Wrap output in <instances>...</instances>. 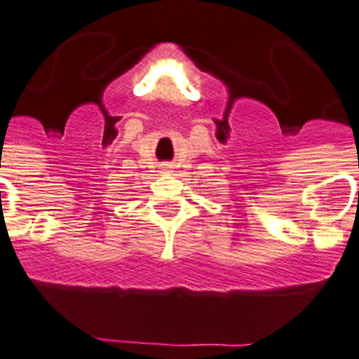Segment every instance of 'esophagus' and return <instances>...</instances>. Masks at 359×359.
<instances>
[{
    "instance_id": "obj_1",
    "label": "esophagus",
    "mask_w": 359,
    "mask_h": 359,
    "mask_svg": "<svg viewBox=\"0 0 359 359\" xmlns=\"http://www.w3.org/2000/svg\"><path fill=\"white\" fill-rule=\"evenodd\" d=\"M170 168V166H168V164H164V170H168Z\"/></svg>"
}]
</instances>
